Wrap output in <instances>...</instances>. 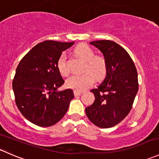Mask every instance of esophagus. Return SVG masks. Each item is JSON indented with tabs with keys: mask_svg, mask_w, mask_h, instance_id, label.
Wrapping results in <instances>:
<instances>
[{
	"mask_svg": "<svg viewBox=\"0 0 159 159\" xmlns=\"http://www.w3.org/2000/svg\"><path fill=\"white\" fill-rule=\"evenodd\" d=\"M81 91H76V90H75V91H74V94H75V96H80L81 95Z\"/></svg>",
	"mask_w": 159,
	"mask_h": 159,
	"instance_id": "34e87169",
	"label": "esophagus"
}]
</instances>
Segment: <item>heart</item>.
<instances>
[{
    "instance_id": "1",
    "label": "heart",
    "mask_w": 159,
    "mask_h": 159,
    "mask_svg": "<svg viewBox=\"0 0 159 159\" xmlns=\"http://www.w3.org/2000/svg\"><path fill=\"white\" fill-rule=\"evenodd\" d=\"M77 57L84 61V73L74 75L66 81L67 87L76 91H83L91 87L94 82V78L102 79L108 70L106 58L101 54H94V51L85 44H81L74 50ZM57 66L59 72L63 76L69 75V68L67 65V58L65 53H62L57 59Z\"/></svg>"
}]
</instances>
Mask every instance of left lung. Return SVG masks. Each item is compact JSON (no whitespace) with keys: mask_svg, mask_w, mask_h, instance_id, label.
I'll return each instance as SVG.
<instances>
[{"mask_svg":"<svg viewBox=\"0 0 159 159\" xmlns=\"http://www.w3.org/2000/svg\"><path fill=\"white\" fill-rule=\"evenodd\" d=\"M90 44L104 54L108 70L103 82L91 90L95 100L85 112L94 125L108 129L121 122L132 108L139 90L137 70L129 53L117 43L101 40Z\"/></svg>","mask_w":159,"mask_h":159,"instance_id":"8db88e82","label":"left lung"}]
</instances>
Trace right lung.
I'll use <instances>...</instances> for the list:
<instances>
[{
	"label": "right lung",
	"mask_w": 159,
	"mask_h": 159,
	"mask_svg": "<svg viewBox=\"0 0 159 159\" xmlns=\"http://www.w3.org/2000/svg\"><path fill=\"white\" fill-rule=\"evenodd\" d=\"M74 42L45 41L20 60L13 79L15 103L28 121L40 127L58 122L74 98L71 89L57 91L65 83L57 66L62 51Z\"/></svg>",
	"instance_id": "right-lung-1"
}]
</instances>
